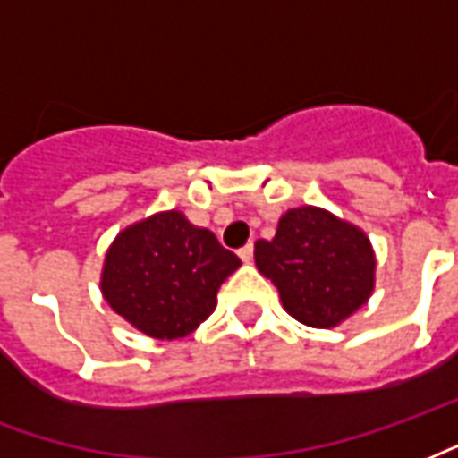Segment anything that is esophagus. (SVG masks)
<instances>
[{"instance_id":"34e87169","label":"esophagus","mask_w":458,"mask_h":458,"mask_svg":"<svg viewBox=\"0 0 458 458\" xmlns=\"http://www.w3.org/2000/svg\"><path fill=\"white\" fill-rule=\"evenodd\" d=\"M238 255L242 262H250V259H252V255H255V247H252V242H247L245 247H240Z\"/></svg>"}]
</instances>
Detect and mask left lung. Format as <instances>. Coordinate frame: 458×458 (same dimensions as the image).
Instances as JSON below:
<instances>
[{"label":"left lung","mask_w":458,"mask_h":458,"mask_svg":"<svg viewBox=\"0 0 458 458\" xmlns=\"http://www.w3.org/2000/svg\"><path fill=\"white\" fill-rule=\"evenodd\" d=\"M257 269L279 289L281 303L310 327H333L367 303L374 250L359 228L323 208L281 216L274 240L255 242Z\"/></svg>","instance_id":"1"}]
</instances>
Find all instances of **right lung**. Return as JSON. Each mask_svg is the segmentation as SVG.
Returning a JSON list of instances; mask_svg holds the SVG:
<instances>
[{"mask_svg":"<svg viewBox=\"0 0 458 458\" xmlns=\"http://www.w3.org/2000/svg\"><path fill=\"white\" fill-rule=\"evenodd\" d=\"M238 267L240 257L220 245L211 230L167 211L114 240L101 291L108 306L138 330L157 340H179L213 313L220 284Z\"/></svg>","mask_w":458,"mask_h":458,"instance_id":"add662e5","label":"right lung"}]
</instances>
